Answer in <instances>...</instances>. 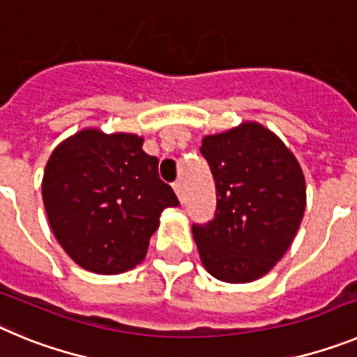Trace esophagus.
Segmentation results:
<instances>
[{"mask_svg":"<svg viewBox=\"0 0 357 357\" xmlns=\"http://www.w3.org/2000/svg\"><path fill=\"white\" fill-rule=\"evenodd\" d=\"M173 189H175V193L176 197H178V200H184V185H182L181 181H176L173 182Z\"/></svg>","mask_w":357,"mask_h":357,"instance_id":"1","label":"esophagus"}]
</instances>
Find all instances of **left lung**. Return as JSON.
Instances as JSON below:
<instances>
[{
  "instance_id": "obj_1",
  "label": "left lung",
  "mask_w": 357,
  "mask_h": 357,
  "mask_svg": "<svg viewBox=\"0 0 357 357\" xmlns=\"http://www.w3.org/2000/svg\"><path fill=\"white\" fill-rule=\"evenodd\" d=\"M216 184V211L193 223L200 259L225 282H250L273 268L295 238L305 181L291 151L257 123L202 141Z\"/></svg>"
}]
</instances>
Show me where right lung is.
Segmentation results:
<instances>
[{
	"label": "right lung",
	"instance_id": "right-lung-1",
	"mask_svg": "<svg viewBox=\"0 0 357 357\" xmlns=\"http://www.w3.org/2000/svg\"><path fill=\"white\" fill-rule=\"evenodd\" d=\"M134 134L82 130L55 148L43 178L50 225L66 254L103 275L132 270L166 207L178 206L159 178V159Z\"/></svg>",
	"mask_w": 357,
	"mask_h": 357
}]
</instances>
